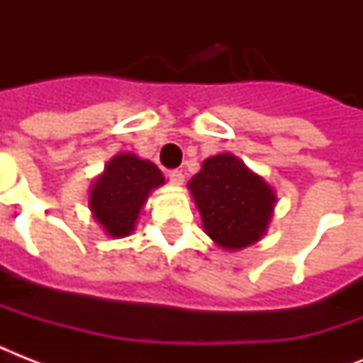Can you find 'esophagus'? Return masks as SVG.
Here are the masks:
<instances>
[{
  "label": "esophagus",
  "instance_id": "34e87169",
  "mask_svg": "<svg viewBox=\"0 0 363 363\" xmlns=\"http://www.w3.org/2000/svg\"><path fill=\"white\" fill-rule=\"evenodd\" d=\"M169 182L173 186H182V182H184V175H182V171L175 169L169 171Z\"/></svg>",
  "mask_w": 363,
  "mask_h": 363
}]
</instances>
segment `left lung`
Wrapping results in <instances>:
<instances>
[{
	"label": "left lung",
	"mask_w": 363,
	"mask_h": 363,
	"mask_svg": "<svg viewBox=\"0 0 363 363\" xmlns=\"http://www.w3.org/2000/svg\"><path fill=\"white\" fill-rule=\"evenodd\" d=\"M205 233L216 247L235 252L264 238L273 218L277 192L264 177L232 152L209 156L188 182Z\"/></svg>",
	"instance_id": "1"
}]
</instances>
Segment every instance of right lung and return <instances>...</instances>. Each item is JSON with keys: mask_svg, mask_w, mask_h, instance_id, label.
Here are the masks:
<instances>
[{"mask_svg": "<svg viewBox=\"0 0 363 363\" xmlns=\"http://www.w3.org/2000/svg\"><path fill=\"white\" fill-rule=\"evenodd\" d=\"M165 182L164 173L150 160L133 152H118L94 179L88 207L109 238H128L152 190Z\"/></svg>", "mask_w": 363, "mask_h": 363, "instance_id": "obj_1", "label": "right lung"}]
</instances>
